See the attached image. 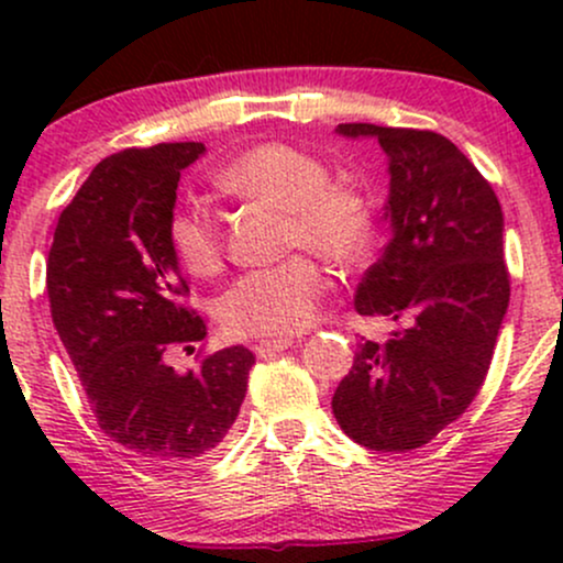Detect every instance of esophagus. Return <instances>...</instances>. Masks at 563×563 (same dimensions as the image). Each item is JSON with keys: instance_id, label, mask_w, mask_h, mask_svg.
<instances>
[{"instance_id": "esophagus-1", "label": "esophagus", "mask_w": 563, "mask_h": 563, "mask_svg": "<svg viewBox=\"0 0 563 563\" xmlns=\"http://www.w3.org/2000/svg\"><path fill=\"white\" fill-rule=\"evenodd\" d=\"M290 346H294V339H264L256 344V354L260 357H273V354L286 352Z\"/></svg>"}]
</instances>
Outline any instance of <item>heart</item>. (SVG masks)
I'll return each instance as SVG.
<instances>
[{"label": "heart", "mask_w": 563, "mask_h": 563, "mask_svg": "<svg viewBox=\"0 0 563 563\" xmlns=\"http://www.w3.org/2000/svg\"><path fill=\"white\" fill-rule=\"evenodd\" d=\"M217 187L238 200L283 211V245L309 249L333 267L363 264L376 241V214L363 190L331 183V172L312 153L286 142H260L217 174ZM166 241L192 275H211L222 264V230L200 206H177L166 219ZM328 275L309 254L251 269L219 299V320L232 335L299 333L318 314Z\"/></svg>", "instance_id": "heart-1"}]
</instances>
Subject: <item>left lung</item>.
Returning a JSON list of instances; mask_svg holds the SVG:
<instances>
[{
  "mask_svg": "<svg viewBox=\"0 0 563 563\" xmlns=\"http://www.w3.org/2000/svg\"><path fill=\"white\" fill-rule=\"evenodd\" d=\"M389 156L391 241L354 296L363 318L405 322L365 341L333 394V416L367 450L429 444L463 416L487 378L510 299L503 211L493 185L429 129L339 124Z\"/></svg>",
  "mask_w": 563,
  "mask_h": 563,
  "instance_id": "8db88e82",
  "label": "left lung"
}]
</instances>
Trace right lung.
<instances>
[{"label": "right lung", "instance_id": "right-lung-1", "mask_svg": "<svg viewBox=\"0 0 563 563\" xmlns=\"http://www.w3.org/2000/svg\"><path fill=\"white\" fill-rule=\"evenodd\" d=\"M203 142L126 147L95 166L63 209L47 260L55 331L97 426L147 463L203 461L241 412L254 352L206 354L196 373L166 365L206 339L187 303L166 219Z\"/></svg>", "mask_w": 563, "mask_h": 563}]
</instances>
